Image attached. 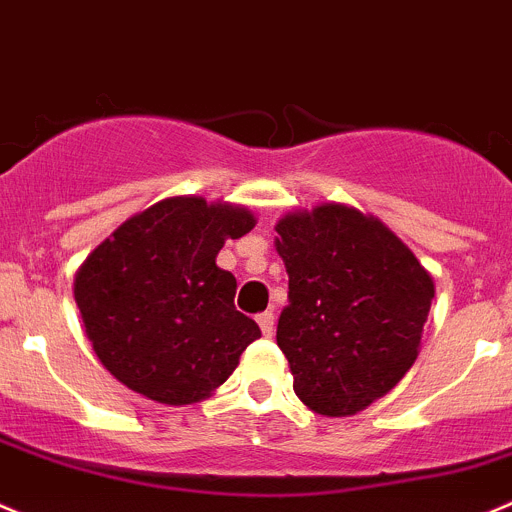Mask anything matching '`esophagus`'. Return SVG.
Wrapping results in <instances>:
<instances>
[{
	"label": "esophagus",
	"mask_w": 512,
	"mask_h": 512,
	"mask_svg": "<svg viewBox=\"0 0 512 512\" xmlns=\"http://www.w3.org/2000/svg\"><path fill=\"white\" fill-rule=\"evenodd\" d=\"M256 321H259L264 337H274V332H276V316H274V311H264V314L256 316Z\"/></svg>",
	"instance_id": "esophagus-1"
}]
</instances>
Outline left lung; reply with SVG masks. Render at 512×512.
<instances>
[{
	"instance_id": "8db88e82",
	"label": "left lung",
	"mask_w": 512,
	"mask_h": 512,
	"mask_svg": "<svg viewBox=\"0 0 512 512\" xmlns=\"http://www.w3.org/2000/svg\"><path fill=\"white\" fill-rule=\"evenodd\" d=\"M276 233L289 274L276 344L296 397L316 415H357L415 364L435 279L377 216L344 203L286 213Z\"/></svg>"
}]
</instances>
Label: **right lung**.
<instances>
[{
    "instance_id": "obj_1",
    "label": "right lung",
    "mask_w": 512,
    "mask_h": 512,
    "mask_svg": "<svg viewBox=\"0 0 512 512\" xmlns=\"http://www.w3.org/2000/svg\"><path fill=\"white\" fill-rule=\"evenodd\" d=\"M256 216L236 203L173 196L115 228L82 261L75 301L102 367L160 405L211 397L259 324L233 306L236 276L216 264Z\"/></svg>"
}]
</instances>
